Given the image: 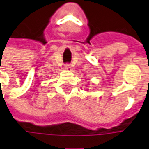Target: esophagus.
Returning <instances> with one entry per match:
<instances>
[{
  "instance_id": "34e87169",
  "label": "esophagus",
  "mask_w": 149,
  "mask_h": 149,
  "mask_svg": "<svg viewBox=\"0 0 149 149\" xmlns=\"http://www.w3.org/2000/svg\"><path fill=\"white\" fill-rule=\"evenodd\" d=\"M65 67L66 70H71V69H72V66H71V65L70 64H66L65 65Z\"/></svg>"
}]
</instances>
